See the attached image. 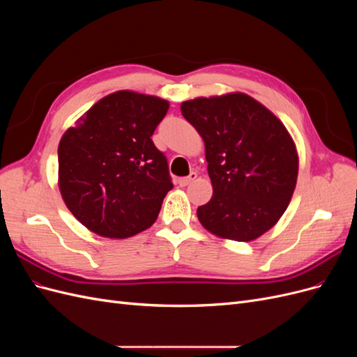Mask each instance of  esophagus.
Wrapping results in <instances>:
<instances>
[{"label":"esophagus","instance_id":"1","mask_svg":"<svg viewBox=\"0 0 357 357\" xmlns=\"http://www.w3.org/2000/svg\"><path fill=\"white\" fill-rule=\"evenodd\" d=\"M197 178V172H190V174L188 177H181L177 180V183L180 186H188L190 185V183Z\"/></svg>","mask_w":357,"mask_h":357}]
</instances>
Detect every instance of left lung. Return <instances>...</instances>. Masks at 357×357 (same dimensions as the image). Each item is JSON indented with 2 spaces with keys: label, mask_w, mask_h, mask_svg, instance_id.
<instances>
[{
  "label": "left lung",
  "mask_w": 357,
  "mask_h": 357,
  "mask_svg": "<svg viewBox=\"0 0 357 357\" xmlns=\"http://www.w3.org/2000/svg\"><path fill=\"white\" fill-rule=\"evenodd\" d=\"M181 114L205 144L211 199L198 207L204 228L252 241L286 211L298 177V153L284 125L245 93L197 98Z\"/></svg>",
  "instance_id": "8db88e82"
}]
</instances>
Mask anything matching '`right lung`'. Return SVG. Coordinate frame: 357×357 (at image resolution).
Segmentation results:
<instances>
[{"label": "right lung", "mask_w": 357, "mask_h": 357, "mask_svg": "<svg viewBox=\"0 0 357 357\" xmlns=\"http://www.w3.org/2000/svg\"><path fill=\"white\" fill-rule=\"evenodd\" d=\"M168 107L158 96L119 91L96 102L61 138V195L92 232L128 238L158 219L172 181L152 135Z\"/></svg>", "instance_id": "right-lung-1"}]
</instances>
